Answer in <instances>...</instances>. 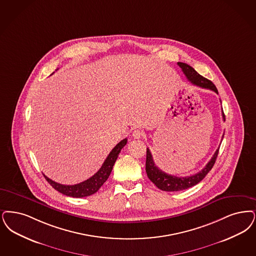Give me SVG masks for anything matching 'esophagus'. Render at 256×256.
Returning <instances> with one entry per match:
<instances>
[{"instance_id": "obj_1", "label": "esophagus", "mask_w": 256, "mask_h": 256, "mask_svg": "<svg viewBox=\"0 0 256 256\" xmlns=\"http://www.w3.org/2000/svg\"><path fill=\"white\" fill-rule=\"evenodd\" d=\"M142 136H143V132L140 130H133L132 137L134 139H140Z\"/></svg>"}]
</instances>
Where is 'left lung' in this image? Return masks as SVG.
I'll return each mask as SVG.
<instances>
[{
    "mask_svg": "<svg viewBox=\"0 0 256 256\" xmlns=\"http://www.w3.org/2000/svg\"><path fill=\"white\" fill-rule=\"evenodd\" d=\"M178 66L182 68V72H184L188 80L195 84L197 86H200L202 88H208L210 90H214L218 94V90L214 86V84L206 79L203 76H201L199 73L195 70L194 68L188 66V64L178 62ZM223 119L225 121V114L223 112ZM224 135L222 136L223 139ZM219 152V148L216 150L214 156L212 157L210 161L206 164L204 168L200 170L198 174L186 177H177L174 175L166 174L163 170H161L155 163L152 152L148 148H146V172L148 174V177L150 180L154 183L158 188L164 190V192H179L190 188L195 184H198L200 181H202L206 177V175L210 172V170L212 168L214 164L217 155Z\"/></svg>",
    "mask_w": 256,
    "mask_h": 256,
    "instance_id": "1",
    "label": "left lung"
}]
</instances>
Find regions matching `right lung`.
<instances>
[{"label": "right lung", "mask_w": 256, "mask_h": 256, "mask_svg": "<svg viewBox=\"0 0 256 256\" xmlns=\"http://www.w3.org/2000/svg\"><path fill=\"white\" fill-rule=\"evenodd\" d=\"M126 142H128V139L126 138L121 142L117 144L113 148L110 154H108L106 159L104 160L101 168L90 178H88V180L84 181L82 183L70 184H70H62L52 181V179L46 177L44 174V176L46 179V181L52 184L53 188H55L59 192L66 195V196L75 197V198H82V197H86V196L94 194L95 192H97L99 190V188L110 177V172L112 170L113 166L118 158V155L120 154L121 150L126 146Z\"/></svg>", "instance_id": "right-lung-1"}]
</instances>
